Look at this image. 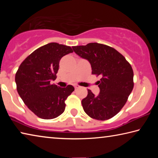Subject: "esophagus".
<instances>
[{"instance_id": "esophagus-1", "label": "esophagus", "mask_w": 158, "mask_h": 158, "mask_svg": "<svg viewBox=\"0 0 158 158\" xmlns=\"http://www.w3.org/2000/svg\"><path fill=\"white\" fill-rule=\"evenodd\" d=\"M74 88H75V89H79V88H80V86L79 85H75Z\"/></svg>"}]
</instances>
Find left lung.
Here are the masks:
<instances>
[{
  "mask_svg": "<svg viewBox=\"0 0 158 158\" xmlns=\"http://www.w3.org/2000/svg\"><path fill=\"white\" fill-rule=\"evenodd\" d=\"M80 57L89 61L92 74L100 76L98 96L88 90L81 101L86 114L96 120L105 121L118 113L123 107L134 87L132 66L121 53L107 45L89 43L73 47Z\"/></svg>",
  "mask_w": 158,
  "mask_h": 158,
  "instance_id": "obj_1",
  "label": "left lung"
}]
</instances>
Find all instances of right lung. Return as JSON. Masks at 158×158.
Segmentation results:
<instances>
[{
    "label": "right lung",
    "mask_w": 158,
    "mask_h": 158,
    "mask_svg": "<svg viewBox=\"0 0 158 158\" xmlns=\"http://www.w3.org/2000/svg\"><path fill=\"white\" fill-rule=\"evenodd\" d=\"M73 52L70 47L52 42L34 51L19 67L15 75L17 92L40 118H55L65 111V101L74 88H60L50 82L56 79L61 58Z\"/></svg>",
    "instance_id": "right-lung-1"
}]
</instances>
